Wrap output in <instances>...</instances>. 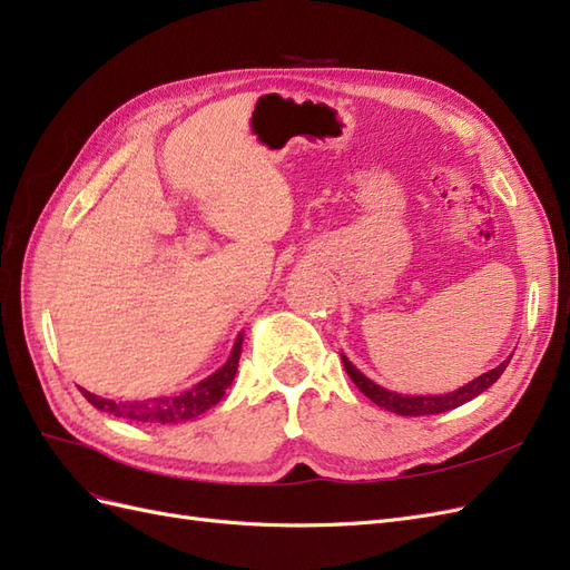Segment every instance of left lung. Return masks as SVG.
Masks as SVG:
<instances>
[{"mask_svg": "<svg viewBox=\"0 0 570 570\" xmlns=\"http://www.w3.org/2000/svg\"><path fill=\"white\" fill-rule=\"evenodd\" d=\"M509 361H502L497 368L488 371L478 375L475 381H471L469 385H463L454 392H446V394H421V396H404V394H396V392H390L381 385H375L373 381H368V377L361 373L352 361L342 354V364H344V371H347V375L354 381V385L364 392L371 402H375L377 406H383L392 413H400V416H428V413H444L450 409H456L465 402L475 400V396L480 392H485L490 385H494L499 381V375L504 373V368L509 366Z\"/></svg>", "mask_w": 570, "mask_h": 570, "instance_id": "obj_1", "label": "left lung"}]
</instances>
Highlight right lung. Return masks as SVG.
<instances>
[{"label": "right lung", "instance_id": "obj_1", "mask_svg": "<svg viewBox=\"0 0 570 570\" xmlns=\"http://www.w3.org/2000/svg\"><path fill=\"white\" fill-rule=\"evenodd\" d=\"M239 354H243V335H237L235 347L226 364L209 377H204V381L197 383L195 387H189L176 396H159V400H147V402H114L82 387L80 392L95 409L114 413L118 419L140 421V423H161V425L193 421L199 416V413H204L206 409H212L223 400V394H226L237 373Z\"/></svg>", "mask_w": 570, "mask_h": 570}]
</instances>
